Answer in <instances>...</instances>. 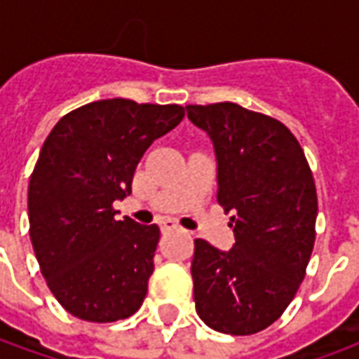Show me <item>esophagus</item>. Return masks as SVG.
<instances>
[{
	"mask_svg": "<svg viewBox=\"0 0 359 359\" xmlns=\"http://www.w3.org/2000/svg\"><path fill=\"white\" fill-rule=\"evenodd\" d=\"M159 225H161V231H163V233H167V231H172V229H177V226H179L177 223H175V221H172V219H163Z\"/></svg>",
	"mask_w": 359,
	"mask_h": 359,
	"instance_id": "esophagus-1",
	"label": "esophagus"
}]
</instances>
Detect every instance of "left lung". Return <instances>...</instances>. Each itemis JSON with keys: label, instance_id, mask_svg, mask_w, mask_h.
<instances>
[{"label": "left lung", "instance_id": "left-lung-1", "mask_svg": "<svg viewBox=\"0 0 359 359\" xmlns=\"http://www.w3.org/2000/svg\"><path fill=\"white\" fill-rule=\"evenodd\" d=\"M217 157V202L233 213L234 244L196 238V311L225 334L275 323L300 288L316 242L317 192L304 149L280 121L238 103L187 105Z\"/></svg>", "mask_w": 359, "mask_h": 359}]
</instances>
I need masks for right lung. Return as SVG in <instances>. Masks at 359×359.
Here are the masks:
<instances>
[{"mask_svg": "<svg viewBox=\"0 0 359 359\" xmlns=\"http://www.w3.org/2000/svg\"><path fill=\"white\" fill-rule=\"evenodd\" d=\"M184 107L100 100L67 113L46 138L28 184L30 241L46 283L71 316L113 323L148 294L159 226L117 221L113 203L154 140Z\"/></svg>", "mask_w": 359, "mask_h": 359, "instance_id": "1", "label": "right lung"}]
</instances>
